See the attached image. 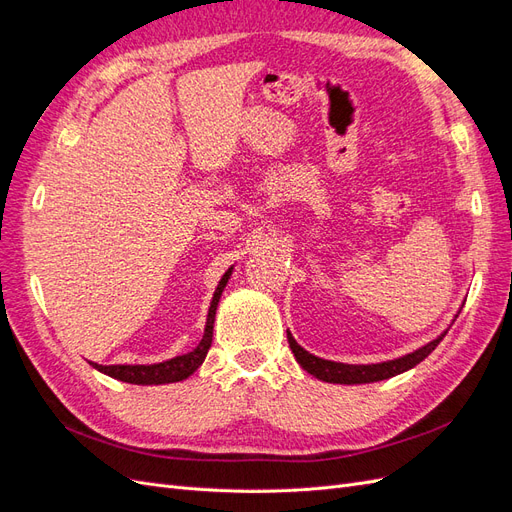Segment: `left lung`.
Masks as SVG:
<instances>
[{
	"mask_svg": "<svg viewBox=\"0 0 512 512\" xmlns=\"http://www.w3.org/2000/svg\"><path fill=\"white\" fill-rule=\"evenodd\" d=\"M444 335H446V331L433 339V342L425 344L423 348H418L406 356H399V359L384 361V363H371V365H348V363H335V361L320 359V356L309 354L305 348H301L297 342H294L290 331H288V344H290V350L294 352V359L299 361V365L307 371V374L316 376L318 380L333 382V384H367V382H378V380L393 378L397 374H404V371L425 361L427 356L436 350V346L442 342Z\"/></svg>",
	"mask_w": 512,
	"mask_h": 512,
	"instance_id": "obj_1",
	"label": "left lung"
}]
</instances>
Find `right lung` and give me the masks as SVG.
<instances>
[{"label": "right lung", "mask_w": 512, "mask_h": 512, "mask_svg": "<svg viewBox=\"0 0 512 512\" xmlns=\"http://www.w3.org/2000/svg\"><path fill=\"white\" fill-rule=\"evenodd\" d=\"M230 275H232V267L222 275L218 288H215V292H213L203 339H200V344L192 352L175 356V359H168L164 363H153V365H98V363L89 361L91 367H96L98 371H102V374L111 376L115 380L130 382V384H170V382H181L185 378H190L194 371L203 365L205 356L211 348L215 309H218L220 297L230 280Z\"/></svg>", "instance_id": "obj_1"}]
</instances>
